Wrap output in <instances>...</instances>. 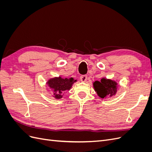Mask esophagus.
Segmentation results:
<instances>
[{
  "instance_id": "obj_1",
  "label": "esophagus",
  "mask_w": 152,
  "mask_h": 152,
  "mask_svg": "<svg viewBox=\"0 0 152 152\" xmlns=\"http://www.w3.org/2000/svg\"><path fill=\"white\" fill-rule=\"evenodd\" d=\"M87 75H81L80 77V80L82 82H86L87 80Z\"/></svg>"
}]
</instances>
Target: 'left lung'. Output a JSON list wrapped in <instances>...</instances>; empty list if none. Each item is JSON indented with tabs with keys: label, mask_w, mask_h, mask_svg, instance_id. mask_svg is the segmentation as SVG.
I'll return each instance as SVG.
<instances>
[{
	"label": "left lung",
	"mask_w": 152,
	"mask_h": 152,
	"mask_svg": "<svg viewBox=\"0 0 152 152\" xmlns=\"http://www.w3.org/2000/svg\"><path fill=\"white\" fill-rule=\"evenodd\" d=\"M93 86L96 93L101 98H107V96L115 95L117 91V83L111 79L102 78L100 81L96 80L93 83Z\"/></svg>",
	"instance_id": "1"
}]
</instances>
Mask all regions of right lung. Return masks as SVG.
Wrapping results in <instances>:
<instances>
[{
  "label": "right lung",
  "instance_id": "right-lung-1",
  "mask_svg": "<svg viewBox=\"0 0 152 152\" xmlns=\"http://www.w3.org/2000/svg\"><path fill=\"white\" fill-rule=\"evenodd\" d=\"M76 81L72 77L63 79L61 77H58L50 79L46 83L53 92V97L58 99L63 97L64 92L71 89L73 84Z\"/></svg>",
  "mask_w": 152,
  "mask_h": 152
}]
</instances>
